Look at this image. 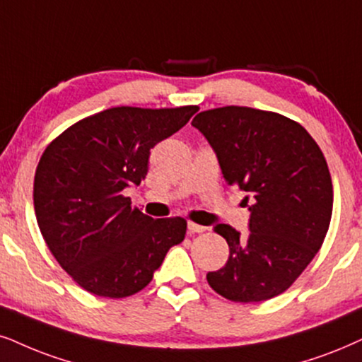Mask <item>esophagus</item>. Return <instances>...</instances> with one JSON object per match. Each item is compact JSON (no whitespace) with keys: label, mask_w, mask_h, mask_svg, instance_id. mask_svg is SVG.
I'll return each instance as SVG.
<instances>
[{"label":"esophagus","mask_w":362,"mask_h":362,"mask_svg":"<svg viewBox=\"0 0 362 362\" xmlns=\"http://www.w3.org/2000/svg\"><path fill=\"white\" fill-rule=\"evenodd\" d=\"M207 230V227L204 226H199V223L195 222H189V232L190 234H202V232Z\"/></svg>","instance_id":"34e87169"}]
</instances>
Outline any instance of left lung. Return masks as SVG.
Listing matches in <instances>:
<instances>
[{"label": "left lung", "mask_w": 362, "mask_h": 362, "mask_svg": "<svg viewBox=\"0 0 362 362\" xmlns=\"http://www.w3.org/2000/svg\"><path fill=\"white\" fill-rule=\"evenodd\" d=\"M192 125L212 145L227 184L254 199L245 237L228 223L215 226L228 259L207 274L209 286L234 303L272 299L326 239L334 199L326 158L300 123L276 112L230 105L200 112Z\"/></svg>", "instance_id": "1"}]
</instances>
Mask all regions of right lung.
Returning a JSON list of instances; mask_svg holds the SVG:
<instances>
[{
  "label": "right lung",
  "instance_id": "obj_1",
  "mask_svg": "<svg viewBox=\"0 0 362 362\" xmlns=\"http://www.w3.org/2000/svg\"><path fill=\"white\" fill-rule=\"evenodd\" d=\"M195 112V105L113 107L73 123L45 148L33 184L36 222L49 252L85 291L110 299L136 294L185 239V218L148 217L122 192L140 185L150 150Z\"/></svg>",
  "mask_w": 362,
  "mask_h": 362
}]
</instances>
